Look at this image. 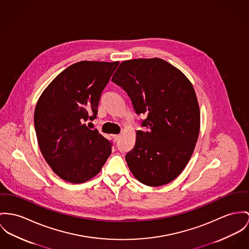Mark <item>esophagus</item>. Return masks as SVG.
<instances>
[{
	"label": "esophagus",
	"instance_id": "34e87169",
	"mask_svg": "<svg viewBox=\"0 0 249 249\" xmlns=\"http://www.w3.org/2000/svg\"><path fill=\"white\" fill-rule=\"evenodd\" d=\"M119 137H120V134H113V138L115 141H117L119 139Z\"/></svg>",
	"mask_w": 249,
	"mask_h": 249
}]
</instances>
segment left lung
Instances as JSON below:
<instances>
[{"mask_svg":"<svg viewBox=\"0 0 249 249\" xmlns=\"http://www.w3.org/2000/svg\"><path fill=\"white\" fill-rule=\"evenodd\" d=\"M113 82L131 97L137 115H145L134 149L125 159L134 177L158 187L184 171L200 131V109L192 82L168 61L135 58L120 63Z\"/></svg>","mask_w":249,"mask_h":249,"instance_id":"8db88e82","label":"left lung"}]
</instances>
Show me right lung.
<instances>
[{
    "label": "right lung",
    "mask_w": 249,
    "mask_h": 249,
    "mask_svg": "<svg viewBox=\"0 0 249 249\" xmlns=\"http://www.w3.org/2000/svg\"><path fill=\"white\" fill-rule=\"evenodd\" d=\"M119 61L74 63L39 96L34 113L40 153L61 179L84 183L95 177L112 153V143L85 122L94 120L102 91Z\"/></svg>",
    "instance_id": "1"
}]
</instances>
